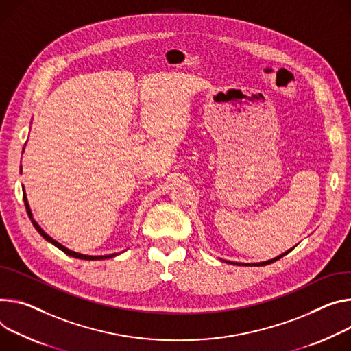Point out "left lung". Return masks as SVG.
Instances as JSON below:
<instances>
[{
  "label": "left lung",
  "mask_w": 351,
  "mask_h": 351,
  "mask_svg": "<svg viewBox=\"0 0 351 351\" xmlns=\"http://www.w3.org/2000/svg\"><path fill=\"white\" fill-rule=\"evenodd\" d=\"M294 249V247H293ZM293 249H290V250H287V252H284L282 254H280V256H277V258H274V259H271V261H267V262H262V263H235V262H228L227 261V263H232V265H241V266H265V265H269V263H273V262H276V261H278L280 258H282L284 256V254H287V253H289V252H291Z\"/></svg>",
  "instance_id": "8db88e82"
}]
</instances>
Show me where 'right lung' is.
Wrapping results in <instances>:
<instances>
[{
    "mask_svg": "<svg viewBox=\"0 0 351 351\" xmlns=\"http://www.w3.org/2000/svg\"><path fill=\"white\" fill-rule=\"evenodd\" d=\"M22 169V168H21ZM23 202H25V207H26V211H27V215H29V218H30V221H32V224H34V227L38 230V232L46 239V241H49L50 243H53L54 246H57L60 250H62L66 254H69V256H73V258H77V259H84V261H102V259H109V258H113V256H116L117 253H113V254H106V256H89V254H82V253H78V252H73V250H70V249H67L66 246H62L61 243H58L57 241H54L51 237H49L40 227H39V224L38 222L34 219V217H32V211H30V207H29V203H27V199H26V195H25V189H23Z\"/></svg>",
    "mask_w": 351,
    "mask_h": 351,
    "instance_id": "1",
    "label": "right lung"
}]
</instances>
